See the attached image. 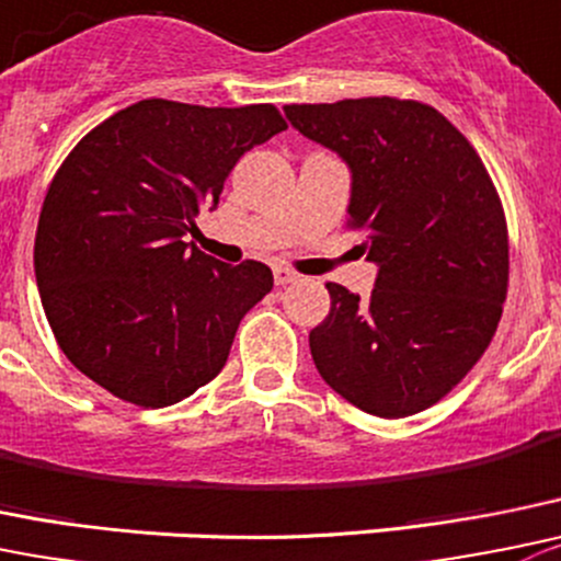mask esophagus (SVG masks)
<instances>
[{"label": "esophagus", "mask_w": 561, "mask_h": 561, "mask_svg": "<svg viewBox=\"0 0 561 561\" xmlns=\"http://www.w3.org/2000/svg\"><path fill=\"white\" fill-rule=\"evenodd\" d=\"M298 279V274H296V271H290V268H282V265H279V268H274V282H276V285H282V287H285V285H290V282H296Z\"/></svg>", "instance_id": "esophagus-1"}]
</instances>
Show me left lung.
<instances>
[{
	"label": "left lung",
	"mask_w": 561,
	"mask_h": 561,
	"mask_svg": "<svg viewBox=\"0 0 561 561\" xmlns=\"http://www.w3.org/2000/svg\"><path fill=\"white\" fill-rule=\"evenodd\" d=\"M285 114L347 164V227L367 230L378 265L367 301L325 285L331 312L309 331L314 367L375 416L425 411L480 362L502 320L510 243L491 175L427 103L347 98Z\"/></svg>",
	"instance_id": "left-lung-1"
}]
</instances>
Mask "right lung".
Returning <instances> with one entry per match:
<instances>
[{
	"instance_id": "obj_1",
	"label": "right lung",
	"mask_w": 561,
	"mask_h": 561,
	"mask_svg": "<svg viewBox=\"0 0 561 561\" xmlns=\"http://www.w3.org/2000/svg\"><path fill=\"white\" fill-rule=\"evenodd\" d=\"M287 123L271 103L148 98L70 150L43 199L35 279L76 369L134 405L164 408L221 373L268 265H227L183 238L247 150Z\"/></svg>"
}]
</instances>
